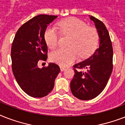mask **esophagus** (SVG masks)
I'll return each instance as SVG.
<instances>
[{"label": "esophagus", "instance_id": "1", "mask_svg": "<svg viewBox=\"0 0 125 125\" xmlns=\"http://www.w3.org/2000/svg\"><path fill=\"white\" fill-rule=\"evenodd\" d=\"M60 70H61V71H63L64 70H65V67H60Z\"/></svg>", "mask_w": 125, "mask_h": 125}]
</instances>
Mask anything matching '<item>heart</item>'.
<instances>
[{
  "label": "heart",
  "instance_id": "b5f03b06",
  "mask_svg": "<svg viewBox=\"0 0 125 125\" xmlns=\"http://www.w3.org/2000/svg\"><path fill=\"white\" fill-rule=\"evenodd\" d=\"M57 28L63 36L70 37L69 49H59L51 53V60L62 67H67L74 62L80 56L85 58L91 56L99 43V36L97 29L87 26L85 22L71 17L59 22ZM46 44L54 49L59 43L60 36L56 28L49 27L44 34Z\"/></svg>",
  "mask_w": 125,
  "mask_h": 125
}]
</instances>
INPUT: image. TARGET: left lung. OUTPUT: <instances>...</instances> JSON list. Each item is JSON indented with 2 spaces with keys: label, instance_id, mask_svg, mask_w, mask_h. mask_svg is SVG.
Returning a JSON list of instances; mask_svg holds the SVG:
<instances>
[{
  "label": "left lung",
  "instance_id": "obj_1",
  "mask_svg": "<svg viewBox=\"0 0 125 125\" xmlns=\"http://www.w3.org/2000/svg\"><path fill=\"white\" fill-rule=\"evenodd\" d=\"M99 33L98 49L87 59L74 65V75L71 90L77 99L87 101L97 97L107 85L113 69V48L109 32L104 23L90 16Z\"/></svg>",
  "mask_w": 125,
  "mask_h": 125
}]
</instances>
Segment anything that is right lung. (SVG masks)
Masks as SVG:
<instances>
[{
    "label": "right lung",
    "mask_w": 125,
    "mask_h": 125,
    "mask_svg": "<svg viewBox=\"0 0 125 125\" xmlns=\"http://www.w3.org/2000/svg\"><path fill=\"white\" fill-rule=\"evenodd\" d=\"M58 17L39 15L17 30L11 45L13 73L21 88L30 97L41 98L51 93L60 71L54 63L40 69V60H47V45L44 34L47 26Z\"/></svg>",
    "instance_id": "obj_1"
}]
</instances>
